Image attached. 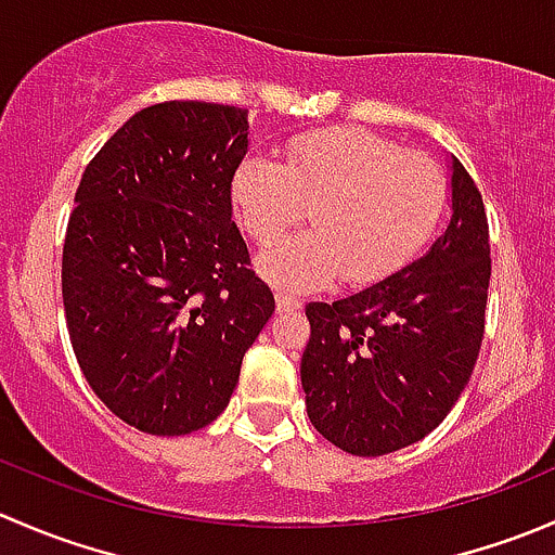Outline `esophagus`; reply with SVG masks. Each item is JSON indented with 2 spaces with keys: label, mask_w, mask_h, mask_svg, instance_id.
<instances>
[{
  "label": "esophagus",
  "mask_w": 555,
  "mask_h": 555,
  "mask_svg": "<svg viewBox=\"0 0 555 555\" xmlns=\"http://www.w3.org/2000/svg\"><path fill=\"white\" fill-rule=\"evenodd\" d=\"M276 309L279 311H298L300 309V300L295 298V295L284 293V289H279L276 293Z\"/></svg>",
  "instance_id": "34e87169"
}]
</instances>
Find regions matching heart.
<instances>
[{"instance_id":"b5f03b06","label":"heart","mask_w":555,"mask_h":555,"mask_svg":"<svg viewBox=\"0 0 555 555\" xmlns=\"http://www.w3.org/2000/svg\"><path fill=\"white\" fill-rule=\"evenodd\" d=\"M244 231L271 244L311 217V231L271 246L260 271L279 287L306 293L344 279L367 287L400 271L433 238L449 173L367 128H324L293 139L282 164L249 158L233 173Z\"/></svg>"}]
</instances>
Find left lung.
<instances>
[{"instance_id": "left-lung-1", "label": "left lung", "mask_w": 555, "mask_h": 555, "mask_svg": "<svg viewBox=\"0 0 555 555\" xmlns=\"http://www.w3.org/2000/svg\"><path fill=\"white\" fill-rule=\"evenodd\" d=\"M451 190V222L427 255L362 293L306 306V411L319 435L354 456L422 440L473 376L489 300V220L456 158Z\"/></svg>"}]
</instances>
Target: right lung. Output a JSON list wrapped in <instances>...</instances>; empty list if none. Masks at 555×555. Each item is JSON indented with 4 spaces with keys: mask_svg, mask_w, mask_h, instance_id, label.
I'll list each match as a JSON object with an SVG mask.
<instances>
[{
    "mask_svg": "<svg viewBox=\"0 0 555 555\" xmlns=\"http://www.w3.org/2000/svg\"><path fill=\"white\" fill-rule=\"evenodd\" d=\"M246 137L242 106L153 104L77 184L61 260L72 349L99 400L142 433L215 422L276 309L231 220Z\"/></svg>",
    "mask_w": 555,
    "mask_h": 555,
    "instance_id": "1",
    "label": "right lung"
}]
</instances>
